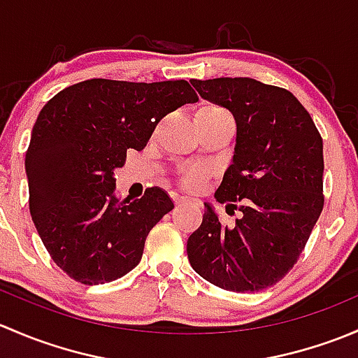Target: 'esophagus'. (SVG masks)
Masks as SVG:
<instances>
[{
  "label": "esophagus",
  "instance_id": "34e87169",
  "mask_svg": "<svg viewBox=\"0 0 358 358\" xmlns=\"http://www.w3.org/2000/svg\"><path fill=\"white\" fill-rule=\"evenodd\" d=\"M189 202H190V204H196V201H189L187 197H176V199H175L176 208H182L183 204H189Z\"/></svg>",
  "mask_w": 358,
  "mask_h": 358
}]
</instances>
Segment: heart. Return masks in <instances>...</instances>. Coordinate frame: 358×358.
I'll return each mask as SVG.
<instances>
[{
  "mask_svg": "<svg viewBox=\"0 0 358 358\" xmlns=\"http://www.w3.org/2000/svg\"><path fill=\"white\" fill-rule=\"evenodd\" d=\"M199 114L213 115V117H230V115L227 114L225 110L220 109V107H204V109L199 110ZM201 182H202L201 175H189L185 178V185L189 187V189H197V187L201 185Z\"/></svg>",
  "mask_w": 358,
  "mask_h": 358,
  "instance_id": "heart-1",
  "label": "heart"
}]
</instances>
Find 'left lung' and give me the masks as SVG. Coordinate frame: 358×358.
I'll return each instance as SVG.
<instances>
[{"instance_id": "obj_1", "label": "left lung", "mask_w": 358, "mask_h": 358, "mask_svg": "<svg viewBox=\"0 0 358 358\" xmlns=\"http://www.w3.org/2000/svg\"><path fill=\"white\" fill-rule=\"evenodd\" d=\"M190 83L202 99L232 112L237 122L232 164L215 199L243 216L234 227L222 225L204 202L187 256L202 279L222 289H266L292 268L322 211V138L287 90L251 78Z\"/></svg>"}]
</instances>
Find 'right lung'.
<instances>
[{
	"label": "right lung",
	"instance_id": "add662e5",
	"mask_svg": "<svg viewBox=\"0 0 358 358\" xmlns=\"http://www.w3.org/2000/svg\"><path fill=\"white\" fill-rule=\"evenodd\" d=\"M197 95L183 79H88L57 93L36 119L25 154L29 209L53 262L81 284L112 282L142 259L145 239L175 208L159 187L129 202L114 171L157 122Z\"/></svg>",
	"mask_w": 358,
	"mask_h": 358
}]
</instances>
